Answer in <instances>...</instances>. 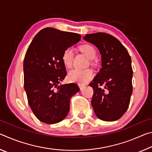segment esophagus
Returning a JSON list of instances; mask_svg holds the SVG:
<instances>
[{
	"label": "esophagus",
	"mask_w": 152,
	"mask_h": 152,
	"mask_svg": "<svg viewBox=\"0 0 152 152\" xmlns=\"http://www.w3.org/2000/svg\"><path fill=\"white\" fill-rule=\"evenodd\" d=\"M78 86H79V88H80V90H82L84 88V85H82V84H78Z\"/></svg>",
	"instance_id": "obj_1"
}]
</instances>
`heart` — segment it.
<instances>
[{"label":"heart","mask_w":152,"mask_h":152,"mask_svg":"<svg viewBox=\"0 0 152 152\" xmlns=\"http://www.w3.org/2000/svg\"><path fill=\"white\" fill-rule=\"evenodd\" d=\"M80 50L90 60L93 59L96 56V51L93 45L89 43H85L80 46ZM74 58L72 49L68 48L64 50L61 56V60L66 68H70L72 66ZM93 76V72L91 69L80 70L73 69L68 74V78L70 81L77 82L79 84H85L91 80Z\"/></svg>","instance_id":"b5f03b06"}]
</instances>
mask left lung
<instances>
[{
  "label": "left lung",
  "mask_w": 152,
  "mask_h": 152,
  "mask_svg": "<svg viewBox=\"0 0 152 152\" xmlns=\"http://www.w3.org/2000/svg\"><path fill=\"white\" fill-rule=\"evenodd\" d=\"M84 39L96 46L102 57V68L89 84L95 114L106 121L118 120L127 111L132 94V59L124 45L108 33L87 34Z\"/></svg>",
  "instance_id": "left-lung-1"
}]
</instances>
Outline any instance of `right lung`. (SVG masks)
<instances>
[{"mask_svg": "<svg viewBox=\"0 0 152 152\" xmlns=\"http://www.w3.org/2000/svg\"><path fill=\"white\" fill-rule=\"evenodd\" d=\"M81 37L78 33L47 27L35 36L27 49L24 88L29 107L41 121L54 124L62 121L70 110V98L80 91L75 83H59L66 76L63 51Z\"/></svg>", "mask_w": 152, "mask_h": 152, "instance_id": "right-lung-1", "label": "right lung"}]
</instances>
